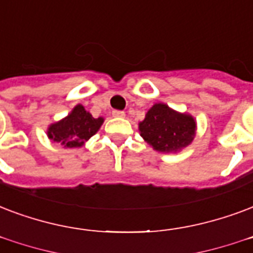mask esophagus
Masks as SVG:
<instances>
[{
	"mask_svg": "<svg viewBox=\"0 0 253 253\" xmlns=\"http://www.w3.org/2000/svg\"><path fill=\"white\" fill-rule=\"evenodd\" d=\"M113 115L114 117H117V118H125V117H126V113H125V111H119V110H114Z\"/></svg>",
	"mask_w": 253,
	"mask_h": 253,
	"instance_id": "esophagus-1",
	"label": "esophagus"
}]
</instances>
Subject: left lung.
<instances>
[{"label":"left lung","mask_w":253,"mask_h":253,"mask_svg":"<svg viewBox=\"0 0 253 253\" xmlns=\"http://www.w3.org/2000/svg\"><path fill=\"white\" fill-rule=\"evenodd\" d=\"M139 134L154 150L175 154L192 143L196 121L191 114L179 113L166 103H155L139 122Z\"/></svg>","instance_id":"8db88e82"}]
</instances>
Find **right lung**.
I'll list each match as a JSON object with an SVG mask.
<instances>
[{
    "label": "right lung",
    "mask_w": 253,
    "mask_h": 253,
    "mask_svg": "<svg viewBox=\"0 0 253 253\" xmlns=\"http://www.w3.org/2000/svg\"><path fill=\"white\" fill-rule=\"evenodd\" d=\"M103 122V117L94 118L84 106L77 105L67 117L49 125L46 134L63 148H80L98 132Z\"/></svg>",
    "instance_id": "obj_1"
}]
</instances>
